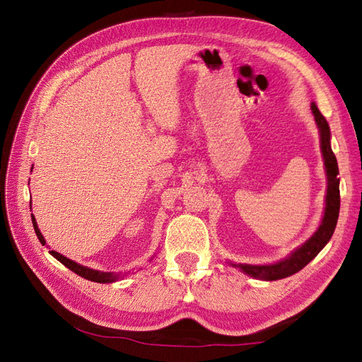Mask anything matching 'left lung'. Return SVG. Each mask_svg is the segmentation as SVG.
<instances>
[{
	"label": "left lung",
	"mask_w": 362,
	"mask_h": 362,
	"mask_svg": "<svg viewBox=\"0 0 362 362\" xmlns=\"http://www.w3.org/2000/svg\"><path fill=\"white\" fill-rule=\"evenodd\" d=\"M311 110L316 119V124L319 127L320 134V149L322 157H324L325 173H327V196H325V213L322 218L320 226L317 232L314 233L308 241L300 245L298 249L291 253L289 257L279 261L274 264H233L235 267H240L244 274H247L253 279L274 281L280 279H286V276L296 274L310 263L313 258H316L317 253L325 247L327 243L332 240L333 232L337 224V218H339V206H341V194H339V168H337V161L334 153L332 151V144H329V126L327 119L324 118L317 109L316 104H311Z\"/></svg>",
	"instance_id": "obj_1"
}]
</instances>
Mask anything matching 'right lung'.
<instances>
[{
    "label": "right lung",
    "instance_id": "add662e5",
    "mask_svg": "<svg viewBox=\"0 0 362 362\" xmlns=\"http://www.w3.org/2000/svg\"><path fill=\"white\" fill-rule=\"evenodd\" d=\"M33 226H34V230H35V233H37V238H38V240H40V243L45 245L46 241H45L43 235L40 233V230H38V226H37V222H35V218H34V216H33ZM49 253H51V255H52L54 258L59 259L60 263H62L64 266H66L68 269H70V271L76 272L78 275L83 276V279H87V280H90V281H96V283H113V281H117V280L121 279L119 274H115V272H101V271H95V269L81 266V264L76 263V261H71L70 258L60 255V253L56 252V250H51Z\"/></svg>",
    "mask_w": 362,
    "mask_h": 362
}]
</instances>
